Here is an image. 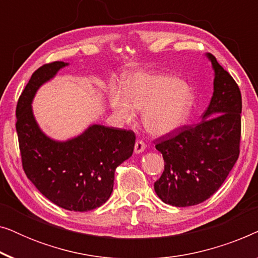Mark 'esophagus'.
<instances>
[{
	"label": "esophagus",
	"mask_w": 258,
	"mask_h": 258,
	"mask_svg": "<svg viewBox=\"0 0 258 258\" xmlns=\"http://www.w3.org/2000/svg\"><path fill=\"white\" fill-rule=\"evenodd\" d=\"M146 150V144H144L143 141H136L135 143V148H134V151L135 154H141Z\"/></svg>",
	"instance_id": "obj_1"
}]
</instances>
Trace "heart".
I'll return each instance as SVG.
<instances>
[{"instance_id": "obj_1", "label": "heart", "mask_w": 258, "mask_h": 258, "mask_svg": "<svg viewBox=\"0 0 258 258\" xmlns=\"http://www.w3.org/2000/svg\"><path fill=\"white\" fill-rule=\"evenodd\" d=\"M112 111L123 121H133L143 110V125L155 136L177 132L191 115L195 95L182 80L165 74L137 73L126 79L123 94H109Z\"/></svg>"}]
</instances>
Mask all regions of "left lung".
Masks as SVG:
<instances>
[{
    "mask_svg": "<svg viewBox=\"0 0 258 258\" xmlns=\"http://www.w3.org/2000/svg\"><path fill=\"white\" fill-rule=\"evenodd\" d=\"M214 93L202 121L162 136L155 148L164 160V171L154 184L164 203L196 206L223 184L239 155L242 96L237 83L215 56Z\"/></svg>",
    "mask_w": 258,
    "mask_h": 258,
    "instance_id": "obj_1",
    "label": "left lung"
}]
</instances>
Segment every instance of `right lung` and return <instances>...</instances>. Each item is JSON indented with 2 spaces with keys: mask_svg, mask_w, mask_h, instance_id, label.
Masks as SVG:
<instances>
[{
  "mask_svg": "<svg viewBox=\"0 0 258 258\" xmlns=\"http://www.w3.org/2000/svg\"><path fill=\"white\" fill-rule=\"evenodd\" d=\"M69 63L52 62L38 68L21 94L16 107L23 170L44 197L70 211H89L107 202L115 170L133 155L132 130L91 124L67 141L45 135L33 112L36 91Z\"/></svg>",
  "mask_w": 258,
  "mask_h": 258,
  "instance_id": "1",
  "label": "right lung"
}]
</instances>
